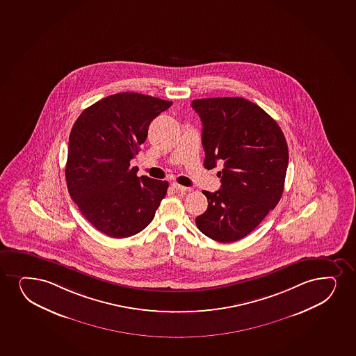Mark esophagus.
I'll use <instances>...</instances> for the list:
<instances>
[{
	"label": "esophagus",
	"mask_w": 356,
	"mask_h": 356,
	"mask_svg": "<svg viewBox=\"0 0 356 356\" xmlns=\"http://www.w3.org/2000/svg\"><path fill=\"white\" fill-rule=\"evenodd\" d=\"M172 187L175 189V191H177V192L187 193L189 191V188L184 187V186H181V184H172Z\"/></svg>",
	"instance_id": "34e87169"
}]
</instances>
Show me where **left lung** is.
<instances>
[{
  "label": "left lung",
  "instance_id": "obj_1",
  "mask_svg": "<svg viewBox=\"0 0 356 356\" xmlns=\"http://www.w3.org/2000/svg\"><path fill=\"white\" fill-rule=\"evenodd\" d=\"M202 122L204 167L224 162L220 189L202 191L209 201L197 229L217 242H236L264 220L284 192L289 147L269 114L243 97L193 100Z\"/></svg>",
  "mask_w": 356,
  "mask_h": 356
}]
</instances>
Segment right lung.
<instances>
[{
	"instance_id": "obj_1",
	"label": "right lung",
	"mask_w": 356,
	"mask_h": 356,
	"mask_svg": "<svg viewBox=\"0 0 356 356\" xmlns=\"http://www.w3.org/2000/svg\"><path fill=\"white\" fill-rule=\"evenodd\" d=\"M172 105L138 92H118L84 109L69 136L65 179L70 197L95 229L113 238L144 230L167 194V181L137 176L150 122Z\"/></svg>"
}]
</instances>
